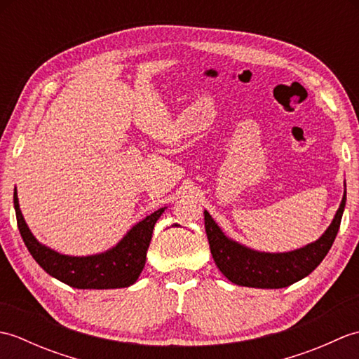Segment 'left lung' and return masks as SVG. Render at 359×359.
<instances>
[{
  "mask_svg": "<svg viewBox=\"0 0 359 359\" xmlns=\"http://www.w3.org/2000/svg\"><path fill=\"white\" fill-rule=\"evenodd\" d=\"M346 207V182L344 196L332 224L315 242L306 247L285 253H265L225 236L220 226L205 210V231L208 236L210 250L217 269L236 285L253 288H284L304 279L323 262L337 238L342 212Z\"/></svg>",
  "mask_w": 359,
  "mask_h": 359,
  "instance_id": "left-lung-1",
  "label": "left lung"
}]
</instances>
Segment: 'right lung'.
Here are the masks:
<instances>
[{"mask_svg": "<svg viewBox=\"0 0 359 359\" xmlns=\"http://www.w3.org/2000/svg\"><path fill=\"white\" fill-rule=\"evenodd\" d=\"M13 207L17 212L18 230L29 253L52 278L74 288L108 290L125 288L139 279L147 262V251L154 225L166 207L160 208L137 222L116 247L90 256H69L38 242L29 230L20 210L17 188L13 189Z\"/></svg>", "mask_w": 359, "mask_h": 359, "instance_id": "add662e5", "label": "right lung"}]
</instances>
